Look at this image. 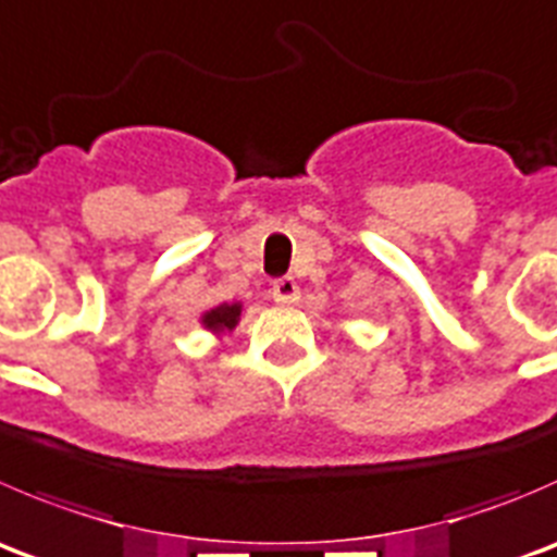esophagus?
<instances>
[{"label":"esophagus","mask_w":557,"mask_h":557,"mask_svg":"<svg viewBox=\"0 0 557 557\" xmlns=\"http://www.w3.org/2000/svg\"><path fill=\"white\" fill-rule=\"evenodd\" d=\"M272 299L277 301V305H294V301H299V285H296L290 277L274 280Z\"/></svg>","instance_id":"obj_1"}]
</instances>
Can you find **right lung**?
I'll use <instances>...</instances> for the list:
<instances>
[{
	"mask_svg": "<svg viewBox=\"0 0 557 557\" xmlns=\"http://www.w3.org/2000/svg\"><path fill=\"white\" fill-rule=\"evenodd\" d=\"M239 315H242V305L239 301H234V305H220L214 307V310L203 312L201 323L209 329V332L223 334V332H231V329H236Z\"/></svg>",
	"mask_w": 557,
	"mask_h": 557,
	"instance_id": "1",
	"label": "right lung"
}]
</instances>
